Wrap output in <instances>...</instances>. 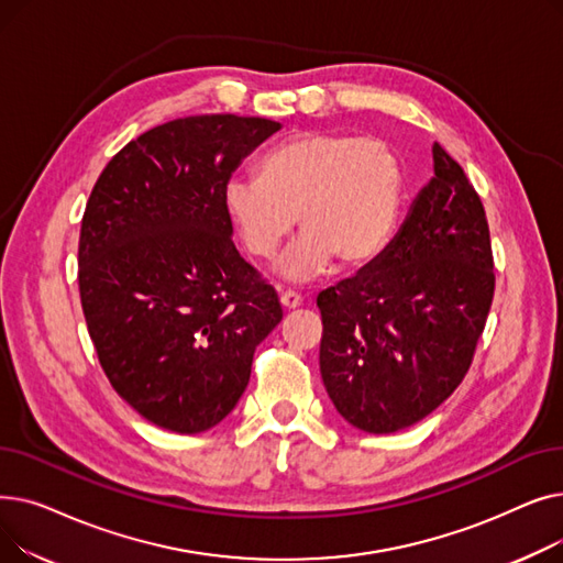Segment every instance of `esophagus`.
Listing matches in <instances>:
<instances>
[{
    "mask_svg": "<svg viewBox=\"0 0 563 563\" xmlns=\"http://www.w3.org/2000/svg\"><path fill=\"white\" fill-rule=\"evenodd\" d=\"M280 303H283L285 310H297V308H301L303 299H301V294L289 289V291H283V294H280Z\"/></svg>",
    "mask_w": 563,
    "mask_h": 563,
    "instance_id": "1",
    "label": "esophagus"
}]
</instances>
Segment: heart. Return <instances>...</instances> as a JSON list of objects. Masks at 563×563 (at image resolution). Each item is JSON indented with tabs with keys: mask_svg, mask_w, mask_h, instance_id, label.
<instances>
[{
	"mask_svg": "<svg viewBox=\"0 0 563 563\" xmlns=\"http://www.w3.org/2000/svg\"><path fill=\"white\" fill-rule=\"evenodd\" d=\"M404 191L406 170L393 143L317 130L266 153L257 177H230L223 205L255 260L276 257L297 217L303 234L280 262V274L291 283H308L327 274L333 260L353 269L386 251Z\"/></svg>",
	"mask_w": 563,
	"mask_h": 563,
	"instance_id": "1",
	"label": "heart"
}]
</instances>
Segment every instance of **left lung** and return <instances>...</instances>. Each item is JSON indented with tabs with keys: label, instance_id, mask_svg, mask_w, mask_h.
<instances>
[{
	"label": "left lung",
	"instance_id": "8db88e82",
	"mask_svg": "<svg viewBox=\"0 0 563 563\" xmlns=\"http://www.w3.org/2000/svg\"><path fill=\"white\" fill-rule=\"evenodd\" d=\"M493 291L484 205L433 143V177L388 249L317 297L319 369L340 416L367 433L424 420L467 374Z\"/></svg>",
	"mask_w": 563,
	"mask_h": 563
}]
</instances>
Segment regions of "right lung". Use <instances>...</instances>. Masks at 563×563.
I'll return each mask as SVG.
<instances>
[{"label":"right lung","mask_w":563,"mask_h":563,"mask_svg":"<svg viewBox=\"0 0 563 563\" xmlns=\"http://www.w3.org/2000/svg\"><path fill=\"white\" fill-rule=\"evenodd\" d=\"M280 123L187 115L130 141L98 177L79 234V297L100 365L141 418L217 427L244 395L278 294L232 244L223 187Z\"/></svg>","instance_id":"right-lung-1"}]
</instances>
